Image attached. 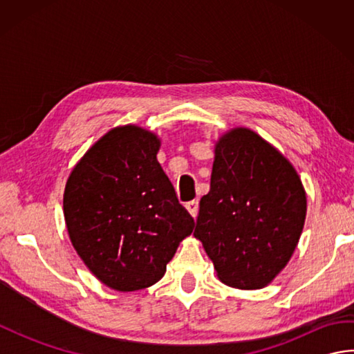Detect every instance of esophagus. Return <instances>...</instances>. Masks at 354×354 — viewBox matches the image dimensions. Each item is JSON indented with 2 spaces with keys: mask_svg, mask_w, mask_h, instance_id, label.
<instances>
[{
  "mask_svg": "<svg viewBox=\"0 0 354 354\" xmlns=\"http://www.w3.org/2000/svg\"><path fill=\"white\" fill-rule=\"evenodd\" d=\"M185 208H187V212H189L193 217H196V216H198V212H199V202H198V201L187 202Z\"/></svg>",
  "mask_w": 354,
  "mask_h": 354,
  "instance_id": "34e87169",
  "label": "esophagus"
}]
</instances>
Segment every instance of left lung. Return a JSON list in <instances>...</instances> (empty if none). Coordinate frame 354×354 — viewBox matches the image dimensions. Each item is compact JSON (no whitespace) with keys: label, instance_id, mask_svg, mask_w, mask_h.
<instances>
[{"label":"left lung","instance_id":"obj_1","mask_svg":"<svg viewBox=\"0 0 354 354\" xmlns=\"http://www.w3.org/2000/svg\"><path fill=\"white\" fill-rule=\"evenodd\" d=\"M306 212L295 167L259 133L234 127L216 141L194 237L223 284L254 290L272 281L295 251Z\"/></svg>","mask_w":354,"mask_h":354}]
</instances>
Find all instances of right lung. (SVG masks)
I'll use <instances>...</instances> for the list:
<instances>
[{
  "label": "right lung",
  "instance_id": "add662e5",
  "mask_svg": "<svg viewBox=\"0 0 354 354\" xmlns=\"http://www.w3.org/2000/svg\"><path fill=\"white\" fill-rule=\"evenodd\" d=\"M161 140L140 126H117L70 173L64 216L86 268L118 292L160 281L194 221L156 160Z\"/></svg>",
  "mask_w": 354,
  "mask_h": 354
}]
</instances>
